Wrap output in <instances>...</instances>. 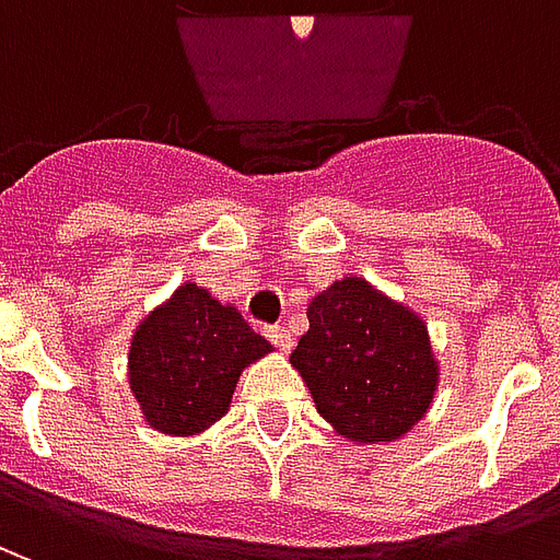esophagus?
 I'll list each match as a JSON object with an SVG mask.
<instances>
[{
  "label": "esophagus",
  "instance_id": "34e87169",
  "mask_svg": "<svg viewBox=\"0 0 560 560\" xmlns=\"http://www.w3.org/2000/svg\"><path fill=\"white\" fill-rule=\"evenodd\" d=\"M267 339L272 341V345H276V348H279L281 353H288L293 348V336H291V329L288 327H279V324H276V327H267Z\"/></svg>",
  "mask_w": 560,
  "mask_h": 560
}]
</instances>
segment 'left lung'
Listing matches in <instances>:
<instances>
[{
  "label": "left lung",
  "mask_w": 560,
  "mask_h": 560,
  "mask_svg": "<svg viewBox=\"0 0 560 560\" xmlns=\"http://www.w3.org/2000/svg\"><path fill=\"white\" fill-rule=\"evenodd\" d=\"M308 332L291 353L317 411L336 432L393 441L432 405L438 365L420 317L363 279H341L308 305Z\"/></svg>",
  "instance_id": "obj_1"
}]
</instances>
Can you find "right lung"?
Here are the masks:
<instances>
[{
    "label": "right lung",
    "mask_w": 560,
    "mask_h": 560,
    "mask_svg": "<svg viewBox=\"0 0 560 560\" xmlns=\"http://www.w3.org/2000/svg\"><path fill=\"white\" fill-rule=\"evenodd\" d=\"M269 348L233 305L183 284L131 339V393L152 429L197 434L228 413L240 372Z\"/></svg>",
    "instance_id": "obj_1"
}]
</instances>
